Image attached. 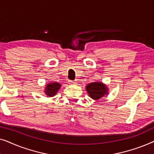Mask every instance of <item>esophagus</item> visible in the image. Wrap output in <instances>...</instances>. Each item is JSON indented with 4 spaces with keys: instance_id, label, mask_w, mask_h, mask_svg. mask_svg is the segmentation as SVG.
Here are the masks:
<instances>
[{
    "instance_id": "34e87169",
    "label": "esophagus",
    "mask_w": 154,
    "mask_h": 154,
    "mask_svg": "<svg viewBox=\"0 0 154 154\" xmlns=\"http://www.w3.org/2000/svg\"><path fill=\"white\" fill-rule=\"evenodd\" d=\"M75 83H76V82H75V81H69V84H71V85H73V84H75Z\"/></svg>"
}]
</instances>
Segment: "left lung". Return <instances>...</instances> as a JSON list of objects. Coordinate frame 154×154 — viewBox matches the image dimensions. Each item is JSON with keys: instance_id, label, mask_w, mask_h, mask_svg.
I'll list each match as a JSON object with an SVG mask.
<instances>
[{"instance_id": "obj_1", "label": "left lung", "mask_w": 154, "mask_h": 154, "mask_svg": "<svg viewBox=\"0 0 154 154\" xmlns=\"http://www.w3.org/2000/svg\"><path fill=\"white\" fill-rule=\"evenodd\" d=\"M86 91L90 98L94 100H99L105 95H108L109 88L106 85L101 81L92 82L85 86Z\"/></svg>"}]
</instances>
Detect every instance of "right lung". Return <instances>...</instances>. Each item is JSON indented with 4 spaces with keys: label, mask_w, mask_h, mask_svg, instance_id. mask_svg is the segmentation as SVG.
Returning a JSON list of instances; mask_svg holds the SVG:
<instances>
[{
    "label": "right lung",
    "mask_w": 154,
    "mask_h": 154,
    "mask_svg": "<svg viewBox=\"0 0 154 154\" xmlns=\"http://www.w3.org/2000/svg\"><path fill=\"white\" fill-rule=\"evenodd\" d=\"M61 85L60 83H57V82H51V83H48L45 85V90H44V92L48 97H54L55 94L57 93L58 90L60 89Z\"/></svg>",
    "instance_id": "obj_1"
}]
</instances>
